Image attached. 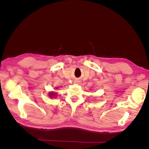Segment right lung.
Masks as SVG:
<instances>
[{
  "mask_svg": "<svg viewBox=\"0 0 149 149\" xmlns=\"http://www.w3.org/2000/svg\"><path fill=\"white\" fill-rule=\"evenodd\" d=\"M49 96H50V97H55V93H49Z\"/></svg>",
  "mask_w": 149,
  "mask_h": 149,
  "instance_id": "add662e5",
  "label": "right lung"
}]
</instances>
